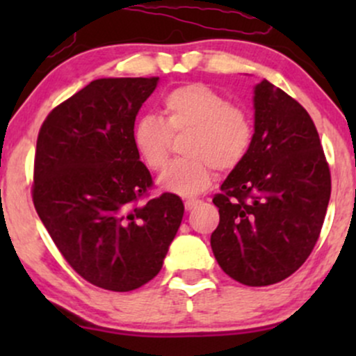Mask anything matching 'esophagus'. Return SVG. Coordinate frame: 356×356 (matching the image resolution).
<instances>
[{
	"mask_svg": "<svg viewBox=\"0 0 356 356\" xmlns=\"http://www.w3.org/2000/svg\"><path fill=\"white\" fill-rule=\"evenodd\" d=\"M197 204H201L199 199H187V201L184 202V206H186V211H192L195 206H197Z\"/></svg>",
	"mask_w": 356,
	"mask_h": 356,
	"instance_id": "1",
	"label": "esophagus"
}]
</instances>
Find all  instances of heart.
Here are the masks:
<instances>
[{
    "instance_id": "b5f03b06",
    "label": "heart",
    "mask_w": 356,
    "mask_h": 356,
    "mask_svg": "<svg viewBox=\"0 0 356 356\" xmlns=\"http://www.w3.org/2000/svg\"><path fill=\"white\" fill-rule=\"evenodd\" d=\"M184 136L186 159L162 175L161 186L179 195H195L211 186L214 169L231 172L243 164L251 150L254 127L246 110L195 81L167 92L162 118L144 115L132 130L138 155L154 172L165 169L174 138Z\"/></svg>"
}]
</instances>
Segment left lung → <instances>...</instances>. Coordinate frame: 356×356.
Returning a JSON list of instances; mask_svg holds the SVG:
<instances>
[{
    "mask_svg": "<svg viewBox=\"0 0 356 356\" xmlns=\"http://www.w3.org/2000/svg\"><path fill=\"white\" fill-rule=\"evenodd\" d=\"M330 194L332 174L312 117L263 80L254 90L251 150L212 199L219 226L211 248L219 266L246 286L291 276L320 238Z\"/></svg>",
    "mask_w": 356,
    "mask_h": 356,
    "instance_id": "left-lung-1",
    "label": "left lung"
}]
</instances>
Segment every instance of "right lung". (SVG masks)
Here are the masks:
<instances>
[{
    "mask_svg": "<svg viewBox=\"0 0 356 356\" xmlns=\"http://www.w3.org/2000/svg\"><path fill=\"white\" fill-rule=\"evenodd\" d=\"M157 80H93L48 113L36 140L35 209L65 261L108 291L157 276L184 216L179 195L149 197L152 175L132 138Z\"/></svg>",
    "mask_w": 356,
    "mask_h": 356,
    "instance_id": "right-lung-1",
    "label": "right lung"
}]
</instances>
